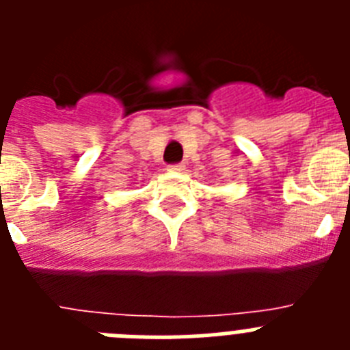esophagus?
<instances>
[{
  "label": "esophagus",
  "instance_id": "1",
  "mask_svg": "<svg viewBox=\"0 0 350 350\" xmlns=\"http://www.w3.org/2000/svg\"><path fill=\"white\" fill-rule=\"evenodd\" d=\"M184 170H185V166L182 165V163H178V165L168 166V172H172V173H180V172H184Z\"/></svg>",
  "mask_w": 350,
  "mask_h": 350
}]
</instances>
